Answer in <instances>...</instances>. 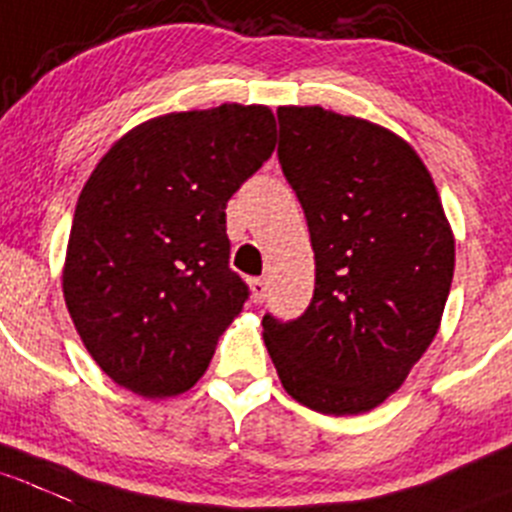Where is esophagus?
Returning <instances> with one entry per match:
<instances>
[{
  "label": "esophagus",
  "instance_id": "esophagus-1",
  "mask_svg": "<svg viewBox=\"0 0 512 512\" xmlns=\"http://www.w3.org/2000/svg\"><path fill=\"white\" fill-rule=\"evenodd\" d=\"M250 293L252 303H262L267 298V280L265 278H252L250 280Z\"/></svg>",
  "mask_w": 512,
  "mask_h": 512
}]
</instances>
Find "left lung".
Instances as JSON below:
<instances>
[{
  "label": "left lung",
  "mask_w": 512,
  "mask_h": 512,
  "mask_svg": "<svg viewBox=\"0 0 512 512\" xmlns=\"http://www.w3.org/2000/svg\"><path fill=\"white\" fill-rule=\"evenodd\" d=\"M280 166L315 252L295 321L262 318L285 391L321 414H364L394 394L437 336L455 237L437 186L389 128L321 105H283Z\"/></svg>",
  "instance_id": "8db88e82"
}]
</instances>
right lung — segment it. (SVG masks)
Listing matches in <instances>:
<instances>
[{"label": "right lung", "instance_id": "obj_1", "mask_svg": "<svg viewBox=\"0 0 512 512\" xmlns=\"http://www.w3.org/2000/svg\"><path fill=\"white\" fill-rule=\"evenodd\" d=\"M275 151L267 105L166 113L118 138L80 191L62 295L95 364L146 399L189 391L250 288L227 202Z\"/></svg>", "mask_w": 512, "mask_h": 512}]
</instances>
